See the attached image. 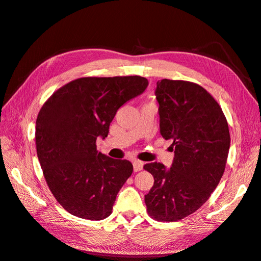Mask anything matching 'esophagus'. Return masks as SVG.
Listing matches in <instances>:
<instances>
[{
  "instance_id": "obj_1",
  "label": "esophagus",
  "mask_w": 261,
  "mask_h": 261,
  "mask_svg": "<svg viewBox=\"0 0 261 261\" xmlns=\"http://www.w3.org/2000/svg\"><path fill=\"white\" fill-rule=\"evenodd\" d=\"M133 167H134V171L135 172H138L140 170H143V167H144V162H141L139 160H135L133 162Z\"/></svg>"
}]
</instances>
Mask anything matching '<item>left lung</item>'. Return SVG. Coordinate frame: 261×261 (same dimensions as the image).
I'll use <instances>...</instances> for the list:
<instances>
[{
	"instance_id": "8db88e82",
	"label": "left lung",
	"mask_w": 261,
	"mask_h": 261,
	"mask_svg": "<svg viewBox=\"0 0 261 261\" xmlns=\"http://www.w3.org/2000/svg\"><path fill=\"white\" fill-rule=\"evenodd\" d=\"M160 133L172 139L171 168L145 164L153 186L145 196L149 216L177 221L198 210L222 177L230 149V132L222 109L201 86L185 81L156 83Z\"/></svg>"
}]
</instances>
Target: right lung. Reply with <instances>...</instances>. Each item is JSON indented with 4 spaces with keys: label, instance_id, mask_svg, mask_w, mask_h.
Wrapping results in <instances>:
<instances>
[{
    "label": "right lung",
    "instance_id": "right-lung-1",
    "mask_svg": "<svg viewBox=\"0 0 261 261\" xmlns=\"http://www.w3.org/2000/svg\"><path fill=\"white\" fill-rule=\"evenodd\" d=\"M140 76L83 77L61 87L45 101L36 121L39 162L51 193L70 215L103 220L133 173L128 160L97 150L124 103L143 93Z\"/></svg>",
    "mask_w": 261,
    "mask_h": 261
}]
</instances>
